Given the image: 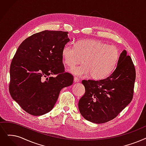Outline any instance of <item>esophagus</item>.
Wrapping results in <instances>:
<instances>
[{
  "instance_id": "obj_1",
  "label": "esophagus",
  "mask_w": 146,
  "mask_h": 146,
  "mask_svg": "<svg viewBox=\"0 0 146 146\" xmlns=\"http://www.w3.org/2000/svg\"><path fill=\"white\" fill-rule=\"evenodd\" d=\"M80 80L79 79H78L77 78H74V82H76V83H78V82H79Z\"/></svg>"
}]
</instances>
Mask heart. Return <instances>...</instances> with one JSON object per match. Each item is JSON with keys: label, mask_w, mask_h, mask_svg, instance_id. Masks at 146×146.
<instances>
[{"label": "heart", "mask_w": 146, "mask_h": 146, "mask_svg": "<svg viewBox=\"0 0 146 146\" xmlns=\"http://www.w3.org/2000/svg\"><path fill=\"white\" fill-rule=\"evenodd\" d=\"M62 57L67 66H72L83 59V65L73 66L68 72L76 77L100 80L110 75L115 69L119 57L115 46L108 45L94 40H82L75 45L67 44L62 50Z\"/></svg>", "instance_id": "b5f03b06"}]
</instances>
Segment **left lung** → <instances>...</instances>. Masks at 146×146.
Returning a JSON list of instances; mask_svg holds the SVG:
<instances>
[{
  "instance_id": "obj_1",
  "label": "left lung",
  "mask_w": 146,
  "mask_h": 146,
  "mask_svg": "<svg viewBox=\"0 0 146 146\" xmlns=\"http://www.w3.org/2000/svg\"><path fill=\"white\" fill-rule=\"evenodd\" d=\"M135 69L126 50L120 54L117 66L102 80H83L85 93L79 101V110L85 119L103 123L116 117L133 97Z\"/></svg>"
}]
</instances>
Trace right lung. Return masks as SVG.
Wrapping results in <instances>:
<instances>
[{"mask_svg":"<svg viewBox=\"0 0 146 146\" xmlns=\"http://www.w3.org/2000/svg\"><path fill=\"white\" fill-rule=\"evenodd\" d=\"M69 41L67 31L44 30L19 46L10 67L9 92L30 115L49 112L62 89L73 84V76L64 72L62 57Z\"/></svg>","mask_w":146,"mask_h":146,"instance_id":"1","label":"right lung"}]
</instances>
